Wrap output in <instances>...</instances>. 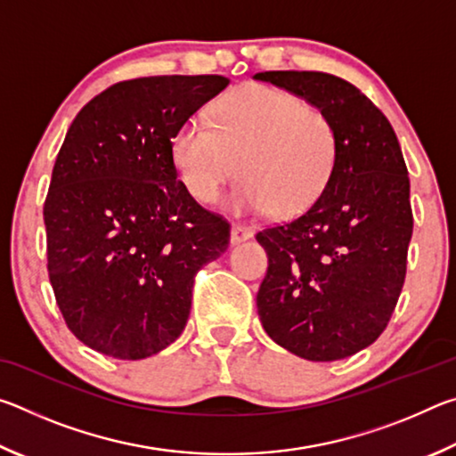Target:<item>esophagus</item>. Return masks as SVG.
<instances>
[{"label": "esophagus", "instance_id": "34e87169", "mask_svg": "<svg viewBox=\"0 0 456 456\" xmlns=\"http://www.w3.org/2000/svg\"><path fill=\"white\" fill-rule=\"evenodd\" d=\"M253 235H256V231H253V227L233 225V229H231V243H233V245H239V243L247 241V239H251Z\"/></svg>", "mask_w": 456, "mask_h": 456}]
</instances>
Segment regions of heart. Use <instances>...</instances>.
Here are the masks:
<instances>
[{
    "instance_id": "1",
    "label": "heart",
    "mask_w": 456,
    "mask_h": 456,
    "mask_svg": "<svg viewBox=\"0 0 456 456\" xmlns=\"http://www.w3.org/2000/svg\"><path fill=\"white\" fill-rule=\"evenodd\" d=\"M173 163L199 203L217 200L243 175L231 207L237 213H297L310 207L334 168L336 130L297 96L269 86L235 90L215 106V125L192 117L176 128Z\"/></svg>"
}]
</instances>
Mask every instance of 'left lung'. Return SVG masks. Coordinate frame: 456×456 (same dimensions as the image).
<instances>
[{"instance_id": "1", "label": "left lung", "mask_w": 456, "mask_h": 456, "mask_svg": "<svg viewBox=\"0 0 456 456\" xmlns=\"http://www.w3.org/2000/svg\"><path fill=\"white\" fill-rule=\"evenodd\" d=\"M304 98L336 130L334 168L302 217L259 231L269 267L257 293L267 336L299 358L368 348L395 312L412 237L411 181L388 118L338 76L259 72Z\"/></svg>"}]
</instances>
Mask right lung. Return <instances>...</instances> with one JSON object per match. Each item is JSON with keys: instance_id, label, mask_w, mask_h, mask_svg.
Masks as SVG:
<instances>
[{"instance_id": "right-lung-1", "label": "right lung", "mask_w": 456, "mask_h": 456, "mask_svg": "<svg viewBox=\"0 0 456 456\" xmlns=\"http://www.w3.org/2000/svg\"><path fill=\"white\" fill-rule=\"evenodd\" d=\"M229 86L223 76L114 84L68 128L44 203L48 273L72 334L104 356L142 360L191 314L192 277L229 247V223L176 179L171 142Z\"/></svg>"}]
</instances>
